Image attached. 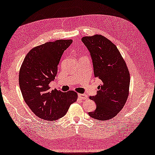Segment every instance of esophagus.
<instances>
[{
	"label": "esophagus",
	"instance_id": "1",
	"mask_svg": "<svg viewBox=\"0 0 155 155\" xmlns=\"http://www.w3.org/2000/svg\"><path fill=\"white\" fill-rule=\"evenodd\" d=\"M78 97L81 100H86V99L87 98V96L86 95V94H78Z\"/></svg>",
	"mask_w": 155,
	"mask_h": 155
}]
</instances>
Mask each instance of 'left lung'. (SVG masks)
Returning <instances> with one entry per match:
<instances>
[{"mask_svg": "<svg viewBox=\"0 0 155 155\" xmlns=\"http://www.w3.org/2000/svg\"><path fill=\"white\" fill-rule=\"evenodd\" d=\"M81 41L90 53L94 77L102 81L96 95L90 97L96 108L88 114L99 120H109L117 115L127 100L130 74L118 48L107 38L95 35L84 37Z\"/></svg>", "mask_w": 155, "mask_h": 155, "instance_id": "left-lung-1", "label": "left lung"}]
</instances>
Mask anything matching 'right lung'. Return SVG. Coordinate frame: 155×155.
<instances>
[{"instance_id": "add662e5", "label": "right lung", "mask_w": 155, "mask_h": 155, "mask_svg": "<svg viewBox=\"0 0 155 155\" xmlns=\"http://www.w3.org/2000/svg\"><path fill=\"white\" fill-rule=\"evenodd\" d=\"M71 39L57 40L34 47L27 53L19 71V86L25 102L38 117L53 121L65 115L78 94L74 91L51 90L58 66Z\"/></svg>"}]
</instances>
